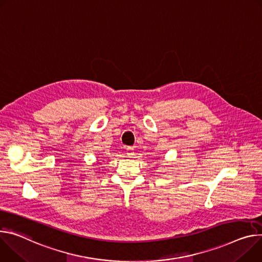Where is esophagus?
<instances>
[{"label": "esophagus", "mask_w": 262, "mask_h": 262, "mask_svg": "<svg viewBox=\"0 0 262 262\" xmlns=\"http://www.w3.org/2000/svg\"><path fill=\"white\" fill-rule=\"evenodd\" d=\"M126 155H127V157L128 158H133L134 156H135V152H134V148L133 147H126Z\"/></svg>", "instance_id": "34e87169"}]
</instances>
